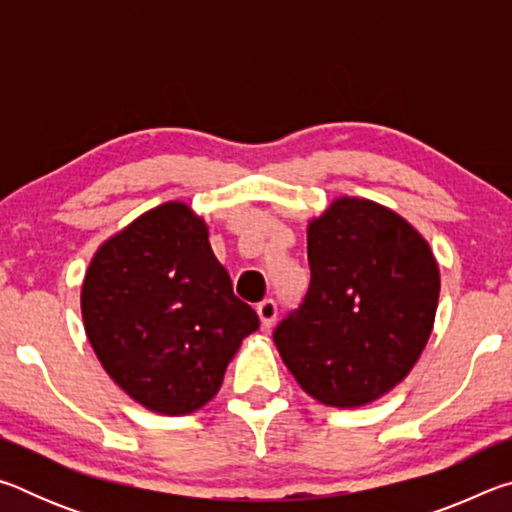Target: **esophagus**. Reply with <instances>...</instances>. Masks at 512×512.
<instances>
[{
  "instance_id": "34e87169",
  "label": "esophagus",
  "mask_w": 512,
  "mask_h": 512,
  "mask_svg": "<svg viewBox=\"0 0 512 512\" xmlns=\"http://www.w3.org/2000/svg\"><path fill=\"white\" fill-rule=\"evenodd\" d=\"M257 316H259V320H262V327L264 329L271 327L275 323V318H277V302L273 298L259 302V305H257Z\"/></svg>"
}]
</instances>
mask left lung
I'll return each mask as SVG.
<instances>
[{"label":"left lung","mask_w":512,"mask_h":512,"mask_svg":"<svg viewBox=\"0 0 512 512\" xmlns=\"http://www.w3.org/2000/svg\"><path fill=\"white\" fill-rule=\"evenodd\" d=\"M311 282L273 341L314 400L354 409L409 375L436 318L440 273L411 223L366 198H336L309 223Z\"/></svg>","instance_id":"1"}]
</instances>
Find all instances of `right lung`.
Masks as SVG:
<instances>
[{"label":"right lung","instance_id":"obj_1","mask_svg":"<svg viewBox=\"0 0 512 512\" xmlns=\"http://www.w3.org/2000/svg\"><path fill=\"white\" fill-rule=\"evenodd\" d=\"M81 311L110 379L162 415L210 402L241 341L259 327L216 262L205 221L185 203L155 207L97 250Z\"/></svg>","mask_w":512,"mask_h":512}]
</instances>
